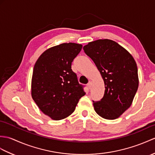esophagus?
Masks as SVG:
<instances>
[{"instance_id":"obj_1","label":"esophagus","mask_w":155,"mask_h":155,"mask_svg":"<svg viewBox=\"0 0 155 155\" xmlns=\"http://www.w3.org/2000/svg\"><path fill=\"white\" fill-rule=\"evenodd\" d=\"M87 86H88V87L89 88H91V86H92V81H89Z\"/></svg>"}]
</instances>
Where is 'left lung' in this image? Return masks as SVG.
<instances>
[{
    "instance_id": "left-lung-1",
    "label": "left lung",
    "mask_w": 155,
    "mask_h": 155,
    "mask_svg": "<svg viewBox=\"0 0 155 155\" xmlns=\"http://www.w3.org/2000/svg\"><path fill=\"white\" fill-rule=\"evenodd\" d=\"M101 74L105 91L92 101L96 112L106 120L120 117L131 105L139 86L137 67L126 49L110 39H98L84 46Z\"/></svg>"
}]
</instances>
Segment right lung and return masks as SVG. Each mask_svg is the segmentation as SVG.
<instances>
[{"label":"right lung","instance_id":"add662e5","mask_svg":"<svg viewBox=\"0 0 155 155\" xmlns=\"http://www.w3.org/2000/svg\"><path fill=\"white\" fill-rule=\"evenodd\" d=\"M81 44L65 43L47 49L35 63L31 78V96L39 108L54 120L69 116L85 95L71 64Z\"/></svg>","mask_w":155,"mask_h":155}]
</instances>
